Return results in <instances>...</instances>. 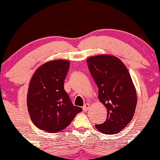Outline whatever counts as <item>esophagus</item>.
Masks as SVG:
<instances>
[{"mask_svg":"<svg viewBox=\"0 0 160 160\" xmlns=\"http://www.w3.org/2000/svg\"><path fill=\"white\" fill-rule=\"evenodd\" d=\"M89 107H90V105H89V104H84V106L82 107V111H83L84 112L87 111L88 109H89Z\"/></svg>","mask_w":160,"mask_h":160,"instance_id":"obj_1","label":"esophagus"}]
</instances>
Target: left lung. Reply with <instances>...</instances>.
<instances>
[{"label": "left lung", "instance_id": "1", "mask_svg": "<svg viewBox=\"0 0 160 160\" xmlns=\"http://www.w3.org/2000/svg\"><path fill=\"white\" fill-rule=\"evenodd\" d=\"M90 74L98 88V99L107 108V119L95 125L104 134H117L133 118L137 94L125 65L110 55L91 56L86 60Z\"/></svg>", "mask_w": 160, "mask_h": 160}]
</instances>
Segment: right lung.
Instances as JSON below:
<instances>
[{"label": "right lung", "instance_id": "obj_1", "mask_svg": "<svg viewBox=\"0 0 160 160\" xmlns=\"http://www.w3.org/2000/svg\"><path fill=\"white\" fill-rule=\"evenodd\" d=\"M70 67L67 60H53L42 65L33 74L27 95L28 111L38 128L55 133L71 124L82 108L74 106L64 89Z\"/></svg>", "mask_w": 160, "mask_h": 160}]
</instances>
